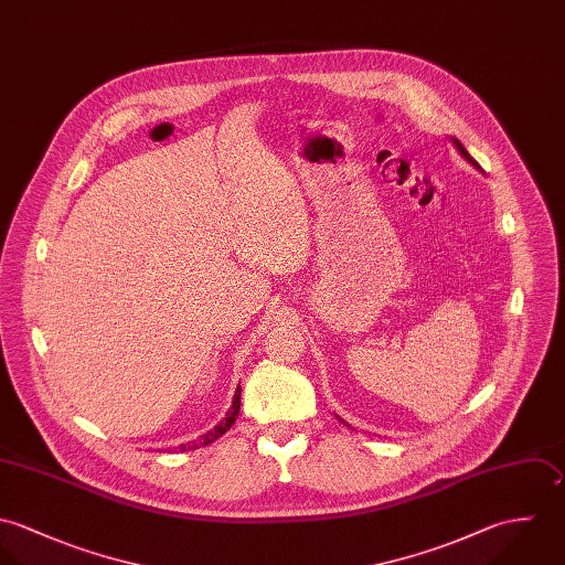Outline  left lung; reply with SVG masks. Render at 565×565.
Wrapping results in <instances>:
<instances>
[{"instance_id":"1","label":"left lung","mask_w":565,"mask_h":565,"mask_svg":"<svg viewBox=\"0 0 565 565\" xmlns=\"http://www.w3.org/2000/svg\"><path fill=\"white\" fill-rule=\"evenodd\" d=\"M451 139V143H454V148H456V150H458V152H460V157H462V159H465V161H467V163H471V166H473V168H476V170H480V172H482V168H480V166H478V163H476V161H473V157H471V154H469V152H467V150H465V146H462V143H460V141H458V139H456V137H450ZM337 417H339V415H337ZM340 419V417H339ZM340 422H342V419H340ZM342 424H344V422H342Z\"/></svg>"}]
</instances>
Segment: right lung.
Returning a JSON list of instances; mask_svg holds the SVG:
<instances>
[{
    "label": "right lung",
    "instance_id": "1",
    "mask_svg": "<svg viewBox=\"0 0 565 565\" xmlns=\"http://www.w3.org/2000/svg\"><path fill=\"white\" fill-rule=\"evenodd\" d=\"M239 393H242V388H239V384H237L235 395H233V402H231V408L226 411L225 417H223V419H221L212 430H207L205 435H201L196 441H188V444L179 446L177 451L199 450V448H205V446L214 444L216 439H221V437L225 435L226 430L235 424V417H237V413H239Z\"/></svg>",
    "mask_w": 565,
    "mask_h": 565
}]
</instances>
